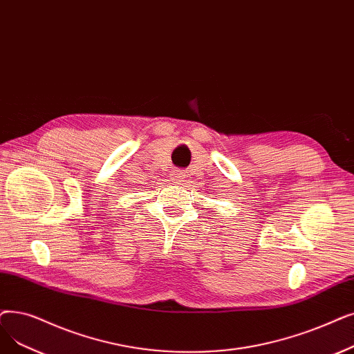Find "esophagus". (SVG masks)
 Here are the masks:
<instances>
[{
    "label": "esophagus",
    "mask_w": 354,
    "mask_h": 354,
    "mask_svg": "<svg viewBox=\"0 0 354 354\" xmlns=\"http://www.w3.org/2000/svg\"><path fill=\"white\" fill-rule=\"evenodd\" d=\"M183 178H185V175H183V172H180V171H176V172H174V180H176V182H180Z\"/></svg>",
    "instance_id": "34e87169"
}]
</instances>
